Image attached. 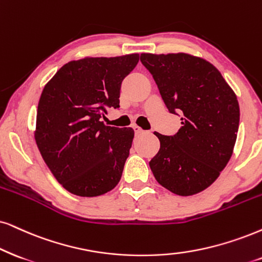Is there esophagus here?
Segmentation results:
<instances>
[{
    "label": "esophagus",
    "instance_id": "1",
    "mask_svg": "<svg viewBox=\"0 0 262 262\" xmlns=\"http://www.w3.org/2000/svg\"><path fill=\"white\" fill-rule=\"evenodd\" d=\"M133 129H134L135 134H142L145 132L144 129H142L141 127H139V125H133Z\"/></svg>",
    "mask_w": 262,
    "mask_h": 262
}]
</instances>
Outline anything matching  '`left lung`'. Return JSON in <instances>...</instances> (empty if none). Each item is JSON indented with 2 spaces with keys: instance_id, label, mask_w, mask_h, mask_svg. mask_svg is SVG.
Instances as JSON below:
<instances>
[{
  "instance_id": "8db88e82",
  "label": "left lung",
  "mask_w": 262,
  "mask_h": 262,
  "mask_svg": "<svg viewBox=\"0 0 262 262\" xmlns=\"http://www.w3.org/2000/svg\"><path fill=\"white\" fill-rule=\"evenodd\" d=\"M140 60L170 114L183 116L175 135L155 132L161 147L150 161L152 173L175 194H196L216 180L232 156L239 125L236 94L213 64L194 55L142 53Z\"/></svg>"
}]
</instances>
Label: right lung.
Returning <instances> with one entry per match:
<instances>
[{"instance_id": "1", "label": "right lung", "mask_w": 262, "mask_h": 262, "mask_svg": "<svg viewBox=\"0 0 262 262\" xmlns=\"http://www.w3.org/2000/svg\"><path fill=\"white\" fill-rule=\"evenodd\" d=\"M139 54L83 58L59 69L43 88L35 140L58 183L72 194L97 197L120 183L134 138L132 128L104 124L120 107L121 83Z\"/></svg>"}]
</instances>
